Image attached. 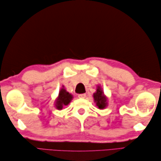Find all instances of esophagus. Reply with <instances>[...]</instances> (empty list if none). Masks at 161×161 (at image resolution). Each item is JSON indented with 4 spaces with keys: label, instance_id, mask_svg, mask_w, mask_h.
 Segmentation results:
<instances>
[{
    "label": "esophagus",
    "instance_id": "1",
    "mask_svg": "<svg viewBox=\"0 0 161 161\" xmlns=\"http://www.w3.org/2000/svg\"><path fill=\"white\" fill-rule=\"evenodd\" d=\"M78 97L80 98H85L86 97V94L85 93H82V94H79Z\"/></svg>",
    "mask_w": 161,
    "mask_h": 161
}]
</instances>
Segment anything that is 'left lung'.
I'll use <instances>...</instances> for the list:
<instances>
[{"instance_id":"1","label":"left lung","mask_w":161,"mask_h":161,"mask_svg":"<svg viewBox=\"0 0 161 161\" xmlns=\"http://www.w3.org/2000/svg\"><path fill=\"white\" fill-rule=\"evenodd\" d=\"M93 97L96 105L100 109H103L107 106V98L104 95L100 86H97L96 92L93 94Z\"/></svg>"}]
</instances>
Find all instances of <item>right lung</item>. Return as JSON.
<instances>
[{"label": "right lung", "mask_w": 161, "mask_h": 161, "mask_svg": "<svg viewBox=\"0 0 161 161\" xmlns=\"http://www.w3.org/2000/svg\"><path fill=\"white\" fill-rule=\"evenodd\" d=\"M73 99V95L67 92L64 88H61L59 93V96L56 100V108L58 110H61L64 106H66L70 103Z\"/></svg>", "instance_id": "1"}]
</instances>
